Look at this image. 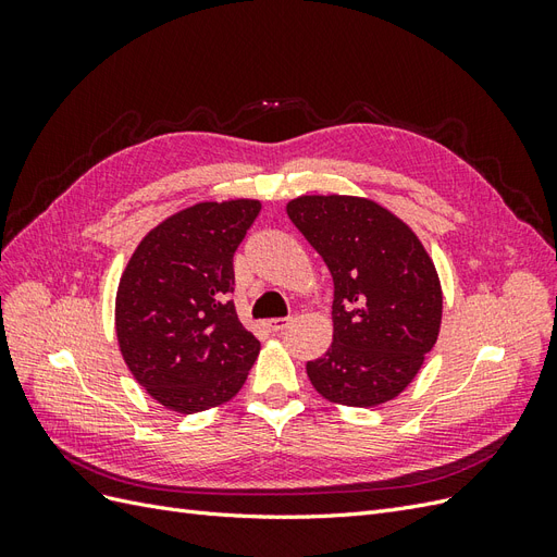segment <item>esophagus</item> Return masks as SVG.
Returning <instances> with one entry per match:
<instances>
[{"label": "esophagus", "instance_id": "34e87169", "mask_svg": "<svg viewBox=\"0 0 557 557\" xmlns=\"http://www.w3.org/2000/svg\"><path fill=\"white\" fill-rule=\"evenodd\" d=\"M288 323H290V318H269L264 325L272 332H281V330L288 327Z\"/></svg>", "mask_w": 557, "mask_h": 557}]
</instances>
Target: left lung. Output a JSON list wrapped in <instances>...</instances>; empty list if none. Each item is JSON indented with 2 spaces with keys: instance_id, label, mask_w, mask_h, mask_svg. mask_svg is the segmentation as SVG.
Here are the masks:
<instances>
[{
  "instance_id": "obj_1",
  "label": "left lung",
  "mask_w": 557,
  "mask_h": 557,
  "mask_svg": "<svg viewBox=\"0 0 557 557\" xmlns=\"http://www.w3.org/2000/svg\"><path fill=\"white\" fill-rule=\"evenodd\" d=\"M290 221L334 281L332 346L307 362L315 393L342 407H379L407 391L442 330L444 293L418 234L379 201L301 195Z\"/></svg>"
}]
</instances>
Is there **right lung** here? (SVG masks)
<instances>
[{"label":"right lung","instance_id":"obj_1","mask_svg":"<svg viewBox=\"0 0 557 557\" xmlns=\"http://www.w3.org/2000/svg\"><path fill=\"white\" fill-rule=\"evenodd\" d=\"M258 199L199 201L150 230L115 293V336L132 376L164 409L207 411L242 391L260 342L234 301V250Z\"/></svg>","mask_w":557,"mask_h":557}]
</instances>
